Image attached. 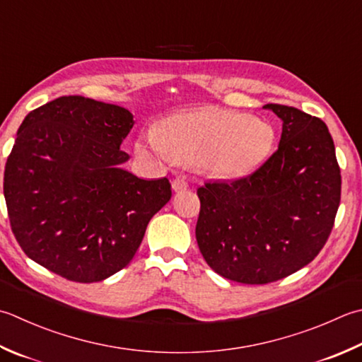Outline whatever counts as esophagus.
<instances>
[{"mask_svg":"<svg viewBox=\"0 0 362 362\" xmlns=\"http://www.w3.org/2000/svg\"><path fill=\"white\" fill-rule=\"evenodd\" d=\"M171 185L174 191H183L188 188V182L183 179V177H175V179L171 182Z\"/></svg>","mask_w":362,"mask_h":362,"instance_id":"1","label":"esophagus"}]
</instances>
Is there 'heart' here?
Wrapping results in <instances>:
<instances>
[{
  "mask_svg": "<svg viewBox=\"0 0 362 362\" xmlns=\"http://www.w3.org/2000/svg\"><path fill=\"white\" fill-rule=\"evenodd\" d=\"M274 139L267 120L205 106L169 116L160 130H146L136 141V152L169 165L199 166L216 179L237 180L264 166Z\"/></svg>",
  "mask_w": 362,
  "mask_h": 362,
  "instance_id": "1",
  "label": "heart"
}]
</instances>
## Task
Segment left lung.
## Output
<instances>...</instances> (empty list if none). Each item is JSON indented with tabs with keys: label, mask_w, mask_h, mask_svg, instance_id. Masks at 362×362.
Masks as SVG:
<instances>
[{
	"label": "left lung",
	"mask_w": 362,
	"mask_h": 362,
	"mask_svg": "<svg viewBox=\"0 0 362 362\" xmlns=\"http://www.w3.org/2000/svg\"><path fill=\"white\" fill-rule=\"evenodd\" d=\"M264 108L282 120L278 151L250 177L197 189L202 257L242 284H268L313 262L341 202V169L327 124L292 106Z\"/></svg>",
	"instance_id": "left-lung-1"
}]
</instances>
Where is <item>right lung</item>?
<instances>
[{
  "mask_svg": "<svg viewBox=\"0 0 362 362\" xmlns=\"http://www.w3.org/2000/svg\"><path fill=\"white\" fill-rule=\"evenodd\" d=\"M134 124L122 106L69 95L21 122L4 169L11 228L35 264L75 282H98L130 264L171 183L122 168Z\"/></svg>",
  "mask_w": 362,
  "mask_h": 362,
  "instance_id": "right-lung-1",
  "label": "right lung"
}]
</instances>
